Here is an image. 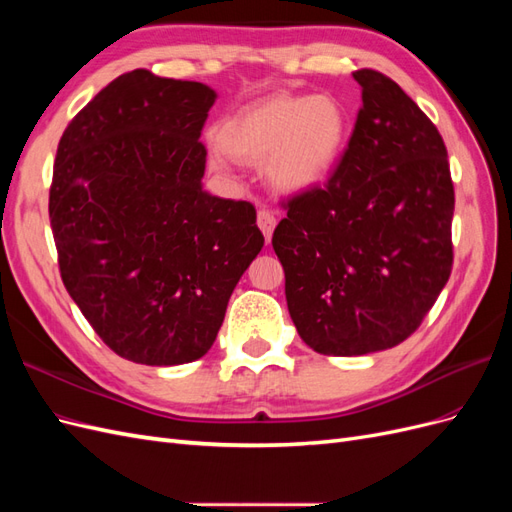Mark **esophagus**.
<instances>
[{
	"instance_id": "esophagus-1",
	"label": "esophagus",
	"mask_w": 512,
	"mask_h": 512,
	"mask_svg": "<svg viewBox=\"0 0 512 512\" xmlns=\"http://www.w3.org/2000/svg\"><path fill=\"white\" fill-rule=\"evenodd\" d=\"M258 228L262 230V235H265V239H267V243L271 241V237H273V230H275V224H277V220H275V213L271 211V209H260L258 211Z\"/></svg>"
}]
</instances>
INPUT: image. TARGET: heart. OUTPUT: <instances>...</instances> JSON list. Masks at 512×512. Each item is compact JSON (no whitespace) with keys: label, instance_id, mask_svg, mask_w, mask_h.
Masks as SVG:
<instances>
[{"label":"heart","instance_id":"heart-1","mask_svg":"<svg viewBox=\"0 0 512 512\" xmlns=\"http://www.w3.org/2000/svg\"><path fill=\"white\" fill-rule=\"evenodd\" d=\"M348 136V115L333 96L275 94L226 119L218 141L230 158L245 164L267 160V175L284 192L312 190L333 173ZM211 164L226 160L213 153Z\"/></svg>","mask_w":512,"mask_h":512}]
</instances>
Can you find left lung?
<instances>
[{
    "instance_id": "8db88e82",
    "label": "left lung",
    "mask_w": 512,
    "mask_h": 512,
    "mask_svg": "<svg viewBox=\"0 0 512 512\" xmlns=\"http://www.w3.org/2000/svg\"><path fill=\"white\" fill-rule=\"evenodd\" d=\"M363 106L324 188L292 196L273 232L303 342L359 356L408 339L453 271L455 190L438 128L389 76L352 72Z\"/></svg>"
}]
</instances>
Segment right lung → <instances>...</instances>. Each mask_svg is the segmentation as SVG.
<instances>
[{
  "mask_svg": "<svg viewBox=\"0 0 512 512\" xmlns=\"http://www.w3.org/2000/svg\"><path fill=\"white\" fill-rule=\"evenodd\" d=\"M215 91L138 68L68 123L49 218L59 273L121 359L181 365L213 346L265 237L247 200L203 190Z\"/></svg>",
  "mask_w": 512,
  "mask_h": 512,
  "instance_id": "obj_1",
  "label": "right lung"
}]
</instances>
